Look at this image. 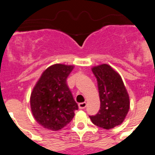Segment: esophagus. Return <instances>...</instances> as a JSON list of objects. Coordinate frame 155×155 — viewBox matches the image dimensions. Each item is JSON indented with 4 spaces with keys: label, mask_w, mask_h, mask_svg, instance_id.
<instances>
[{
    "label": "esophagus",
    "mask_w": 155,
    "mask_h": 155,
    "mask_svg": "<svg viewBox=\"0 0 155 155\" xmlns=\"http://www.w3.org/2000/svg\"><path fill=\"white\" fill-rule=\"evenodd\" d=\"M78 106H79V109H84V108H85V107H86V103H85V102L79 103V104H78Z\"/></svg>",
    "instance_id": "esophagus-1"
}]
</instances>
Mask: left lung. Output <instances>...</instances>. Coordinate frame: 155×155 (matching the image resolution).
Here are the masks:
<instances>
[{
    "mask_svg": "<svg viewBox=\"0 0 155 155\" xmlns=\"http://www.w3.org/2000/svg\"><path fill=\"white\" fill-rule=\"evenodd\" d=\"M97 79L101 107L98 113L89 116L91 122L110 130L124 122L130 110V97L119 73L107 64L91 69Z\"/></svg>",
    "mask_w": 155,
    "mask_h": 155,
    "instance_id": "left-lung-1",
    "label": "left lung"
}]
</instances>
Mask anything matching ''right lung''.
Masks as SVG:
<instances>
[{"label":"right lung","instance_id":"1","mask_svg":"<svg viewBox=\"0 0 155 155\" xmlns=\"http://www.w3.org/2000/svg\"><path fill=\"white\" fill-rule=\"evenodd\" d=\"M74 66L57 64L46 69L30 97L32 115L44 128L58 131L73 120L78 104L67 84Z\"/></svg>","mask_w":155,"mask_h":155}]
</instances>
